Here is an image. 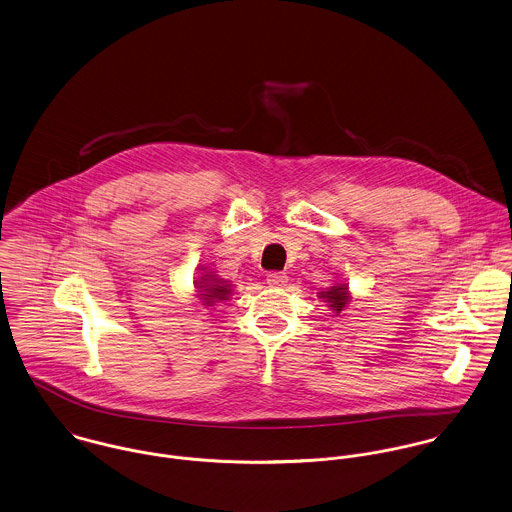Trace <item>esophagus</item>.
<instances>
[{
  "instance_id": "34e87169",
  "label": "esophagus",
  "mask_w": 512,
  "mask_h": 512,
  "mask_svg": "<svg viewBox=\"0 0 512 512\" xmlns=\"http://www.w3.org/2000/svg\"><path fill=\"white\" fill-rule=\"evenodd\" d=\"M287 281H289V277L285 275V273H269L267 275V285L269 287H285L287 285Z\"/></svg>"
}]
</instances>
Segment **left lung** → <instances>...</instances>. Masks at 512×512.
Wrapping results in <instances>:
<instances>
[{"instance_id": "left-lung-1", "label": "left lung", "mask_w": 512, "mask_h": 512, "mask_svg": "<svg viewBox=\"0 0 512 512\" xmlns=\"http://www.w3.org/2000/svg\"><path fill=\"white\" fill-rule=\"evenodd\" d=\"M318 299H322V303H326V305L330 307V310L338 316L344 308L350 305L352 293H350L346 281H336V283H332V287H328L326 291H320V293H318Z\"/></svg>"}]
</instances>
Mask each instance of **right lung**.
<instances>
[{
  "label": "right lung",
  "instance_id": "add662e5",
  "mask_svg": "<svg viewBox=\"0 0 512 512\" xmlns=\"http://www.w3.org/2000/svg\"><path fill=\"white\" fill-rule=\"evenodd\" d=\"M194 291H196V299L204 305V307H213L221 301H227L233 293V283L221 279L219 275H215L213 271H209L205 265L198 267V277L194 281Z\"/></svg>",
  "mask_w": 512,
  "mask_h": 512
}]
</instances>
